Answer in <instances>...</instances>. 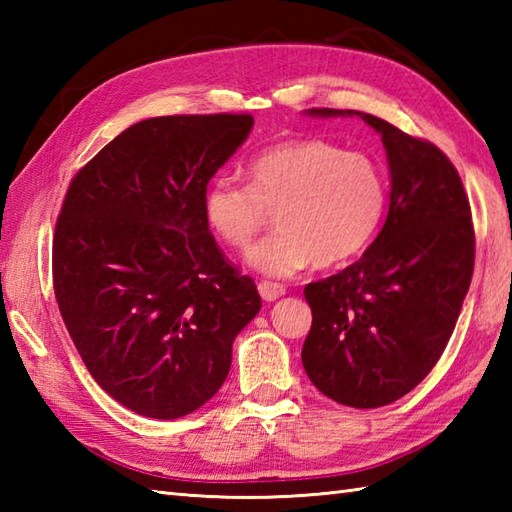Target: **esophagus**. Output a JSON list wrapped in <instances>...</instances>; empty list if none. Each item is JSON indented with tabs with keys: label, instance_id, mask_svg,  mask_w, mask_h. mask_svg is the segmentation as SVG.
<instances>
[{
	"label": "esophagus",
	"instance_id": "esophagus-1",
	"mask_svg": "<svg viewBox=\"0 0 512 512\" xmlns=\"http://www.w3.org/2000/svg\"><path fill=\"white\" fill-rule=\"evenodd\" d=\"M257 290H259V295H262V299H266V301H275V299L286 295L284 284H277V281H266V279L259 281Z\"/></svg>",
	"mask_w": 512,
	"mask_h": 512
}]
</instances>
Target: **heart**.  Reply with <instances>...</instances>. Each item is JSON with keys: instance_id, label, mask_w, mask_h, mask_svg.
<instances>
[{"instance_id": "obj_1", "label": "heart", "mask_w": 512, "mask_h": 512, "mask_svg": "<svg viewBox=\"0 0 512 512\" xmlns=\"http://www.w3.org/2000/svg\"><path fill=\"white\" fill-rule=\"evenodd\" d=\"M248 184L215 178L204 193L211 231L246 250L275 213L277 231L248 253L270 277L343 264L372 242L387 206V182L376 160L328 140H286L248 162Z\"/></svg>"}]
</instances>
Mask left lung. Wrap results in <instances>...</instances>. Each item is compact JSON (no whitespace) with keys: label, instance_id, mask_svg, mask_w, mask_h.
<instances>
[{"label":"left lung","instance_id":"1","mask_svg":"<svg viewBox=\"0 0 512 512\" xmlns=\"http://www.w3.org/2000/svg\"><path fill=\"white\" fill-rule=\"evenodd\" d=\"M352 114L383 136L389 213L365 255L303 288L312 328L301 361L321 394L356 409L389 405L422 383L447 347L475 264L469 195L440 147L383 118Z\"/></svg>","mask_w":512,"mask_h":512}]
</instances>
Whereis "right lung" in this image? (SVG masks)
I'll return each mask as SVG.
<instances>
[{"instance_id":"obj_1","label":"right lung","mask_w":512,"mask_h":512,"mask_svg":"<svg viewBox=\"0 0 512 512\" xmlns=\"http://www.w3.org/2000/svg\"><path fill=\"white\" fill-rule=\"evenodd\" d=\"M250 114L147 118L76 171L52 237V284L92 378L140 416L202 407L262 310L204 215L209 180L244 143Z\"/></svg>"}]
</instances>
